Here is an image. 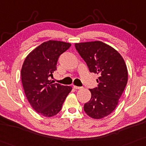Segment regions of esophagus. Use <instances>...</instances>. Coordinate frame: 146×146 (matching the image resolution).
<instances>
[{
	"label": "esophagus",
	"instance_id": "34e87169",
	"mask_svg": "<svg viewBox=\"0 0 146 146\" xmlns=\"http://www.w3.org/2000/svg\"><path fill=\"white\" fill-rule=\"evenodd\" d=\"M73 88H74L75 89H82V87H80V86H75V85H73Z\"/></svg>",
	"mask_w": 146,
	"mask_h": 146
}]
</instances>
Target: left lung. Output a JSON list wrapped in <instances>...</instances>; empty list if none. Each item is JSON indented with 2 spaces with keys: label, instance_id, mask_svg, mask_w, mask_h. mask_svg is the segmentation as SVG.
Returning <instances> with one entry per match:
<instances>
[{
  "label": "left lung",
  "instance_id": "8db88e82",
  "mask_svg": "<svg viewBox=\"0 0 146 146\" xmlns=\"http://www.w3.org/2000/svg\"><path fill=\"white\" fill-rule=\"evenodd\" d=\"M75 49L86 62L91 73H97V87L90 89L91 99L84 104V111L94 119L112 113L128 81L124 59L115 49L101 41L75 43Z\"/></svg>",
  "mask_w": 146,
  "mask_h": 146
}]
</instances>
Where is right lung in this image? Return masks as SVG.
<instances>
[{
	"instance_id": "obj_1",
	"label": "right lung",
	"mask_w": 146,
	"mask_h": 146,
	"mask_svg": "<svg viewBox=\"0 0 146 146\" xmlns=\"http://www.w3.org/2000/svg\"><path fill=\"white\" fill-rule=\"evenodd\" d=\"M71 47L62 41L44 42L30 53L21 70L24 92L32 108L45 117H52L61 110L72 88L50 80L57 70L59 56Z\"/></svg>"
}]
</instances>
